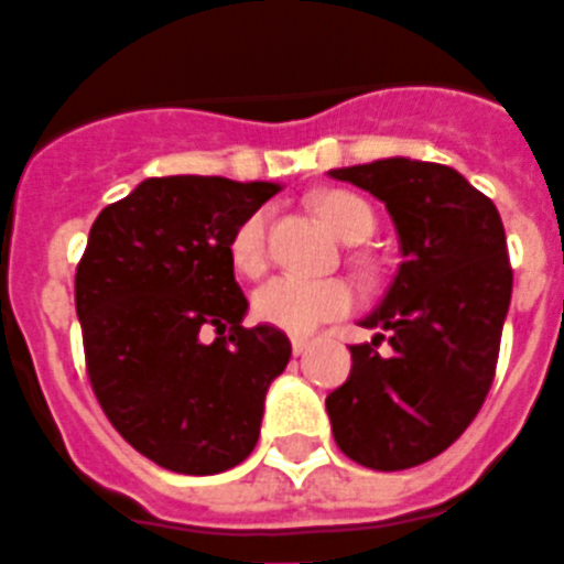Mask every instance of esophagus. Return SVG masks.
Masks as SVG:
<instances>
[{"label":"esophagus","mask_w":564,"mask_h":564,"mask_svg":"<svg viewBox=\"0 0 564 564\" xmlns=\"http://www.w3.org/2000/svg\"><path fill=\"white\" fill-rule=\"evenodd\" d=\"M307 347H311V341H307V338H293V354H295V356L305 354Z\"/></svg>","instance_id":"34e87169"}]
</instances>
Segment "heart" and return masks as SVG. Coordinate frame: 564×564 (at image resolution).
I'll return each mask as SVG.
<instances>
[{"mask_svg":"<svg viewBox=\"0 0 564 564\" xmlns=\"http://www.w3.org/2000/svg\"><path fill=\"white\" fill-rule=\"evenodd\" d=\"M317 210L344 241H366L375 232V210L366 198L332 189L317 198ZM229 259L238 274L259 278L269 265V214L253 210L235 226L229 238ZM356 307V290L344 278L307 281L281 274L253 293V317L290 335H307L329 319L347 317Z\"/></svg>","mask_w":564,"mask_h":564,"instance_id":"obj_1","label":"heart"}]
</instances>
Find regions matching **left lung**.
<instances>
[{
    "label": "left lung",
    "instance_id": "obj_1",
    "mask_svg": "<svg viewBox=\"0 0 564 564\" xmlns=\"http://www.w3.org/2000/svg\"><path fill=\"white\" fill-rule=\"evenodd\" d=\"M329 174L387 205L404 257L362 319L380 332L350 347V378L326 399L332 435L347 459L404 471L444 453L492 387L513 290L505 226L449 165L395 156Z\"/></svg>",
    "mask_w": 564,
    "mask_h": 564
}]
</instances>
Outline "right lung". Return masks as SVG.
I'll return each mask as SVG.
<instances>
[{"label":"right lung","instance_id":"obj_1","mask_svg":"<svg viewBox=\"0 0 564 564\" xmlns=\"http://www.w3.org/2000/svg\"><path fill=\"white\" fill-rule=\"evenodd\" d=\"M274 193L262 181L148 177L93 223L75 271L87 378L123 441L169 471L245 462L269 383L293 356L281 329L241 326L229 259L235 226Z\"/></svg>","mask_w":564,"mask_h":564}]
</instances>
